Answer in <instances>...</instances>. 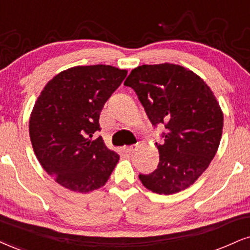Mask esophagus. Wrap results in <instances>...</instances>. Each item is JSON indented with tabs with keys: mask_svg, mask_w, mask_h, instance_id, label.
<instances>
[{
	"mask_svg": "<svg viewBox=\"0 0 250 250\" xmlns=\"http://www.w3.org/2000/svg\"><path fill=\"white\" fill-rule=\"evenodd\" d=\"M137 148H138V147L135 146V145H131V146H125L124 147V150H125L126 153L132 154V153H134L135 150H137Z\"/></svg>",
	"mask_w": 250,
	"mask_h": 250,
	"instance_id": "esophagus-1",
	"label": "esophagus"
}]
</instances>
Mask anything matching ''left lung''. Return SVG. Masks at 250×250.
<instances>
[{
    "label": "left lung",
    "instance_id": "obj_1",
    "mask_svg": "<svg viewBox=\"0 0 250 250\" xmlns=\"http://www.w3.org/2000/svg\"><path fill=\"white\" fill-rule=\"evenodd\" d=\"M125 85L138 95L150 123L163 124L160 162L141 183L159 195L187 189L208 169L219 147L224 115L213 92L197 74L180 64H143Z\"/></svg>",
    "mask_w": 250,
    "mask_h": 250
}]
</instances>
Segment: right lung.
Here are the masks:
<instances>
[{"instance_id":"add662e5","label":"right lung","mask_w":250,"mask_h":250,"mask_svg":"<svg viewBox=\"0 0 250 250\" xmlns=\"http://www.w3.org/2000/svg\"><path fill=\"white\" fill-rule=\"evenodd\" d=\"M127 75L107 64L76 66L48 81L36 101L29 122L33 150L47 174L66 189L85 193L103 187L119 155L102 137L105 102Z\"/></svg>"}]
</instances>
